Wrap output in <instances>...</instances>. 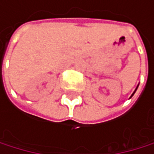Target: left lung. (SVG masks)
I'll list each match as a JSON object with an SVG mask.
<instances>
[{
    "instance_id": "obj_1",
    "label": "left lung",
    "mask_w": 154,
    "mask_h": 154,
    "mask_svg": "<svg viewBox=\"0 0 154 154\" xmlns=\"http://www.w3.org/2000/svg\"><path fill=\"white\" fill-rule=\"evenodd\" d=\"M136 90H137V88H136ZM135 91H134V93H135ZM134 93H133V94H132V96H133V95H134Z\"/></svg>"
}]
</instances>
